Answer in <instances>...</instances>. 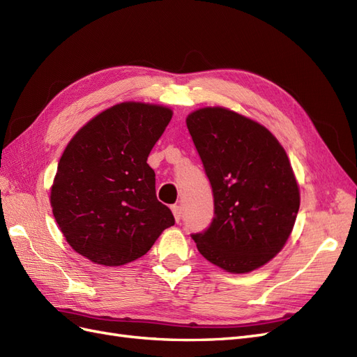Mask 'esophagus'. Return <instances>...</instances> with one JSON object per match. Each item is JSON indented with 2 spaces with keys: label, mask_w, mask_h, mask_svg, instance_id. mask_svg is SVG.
Instances as JSON below:
<instances>
[{
  "label": "esophagus",
  "mask_w": 357,
  "mask_h": 357,
  "mask_svg": "<svg viewBox=\"0 0 357 357\" xmlns=\"http://www.w3.org/2000/svg\"><path fill=\"white\" fill-rule=\"evenodd\" d=\"M171 210H172V214H174L176 222H180V219H181V207H180V205H172Z\"/></svg>",
  "instance_id": "esophagus-1"
}]
</instances>
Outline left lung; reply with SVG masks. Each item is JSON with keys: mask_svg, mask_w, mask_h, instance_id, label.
I'll return each mask as SVG.
<instances>
[{"mask_svg": "<svg viewBox=\"0 0 357 357\" xmlns=\"http://www.w3.org/2000/svg\"><path fill=\"white\" fill-rule=\"evenodd\" d=\"M186 125L214 198L210 226L192 238L211 264L250 273L271 261L294 229L299 189L289 158L266 128L222 107L193 112Z\"/></svg>", "mask_w": 357, "mask_h": 357, "instance_id": "obj_1", "label": "left lung"}]
</instances>
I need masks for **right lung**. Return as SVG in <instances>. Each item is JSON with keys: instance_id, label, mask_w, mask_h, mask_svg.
Returning a JSON list of instances; mask_svg holds the SVG:
<instances>
[{"instance_id": "obj_1", "label": "right lung", "mask_w": 357, "mask_h": 357, "mask_svg": "<svg viewBox=\"0 0 357 357\" xmlns=\"http://www.w3.org/2000/svg\"><path fill=\"white\" fill-rule=\"evenodd\" d=\"M171 117L167 107L117 104L86 123L63 150L50 204L67 243L89 261L132 262L176 223L156 198L155 171L147 164Z\"/></svg>"}]
</instances>
